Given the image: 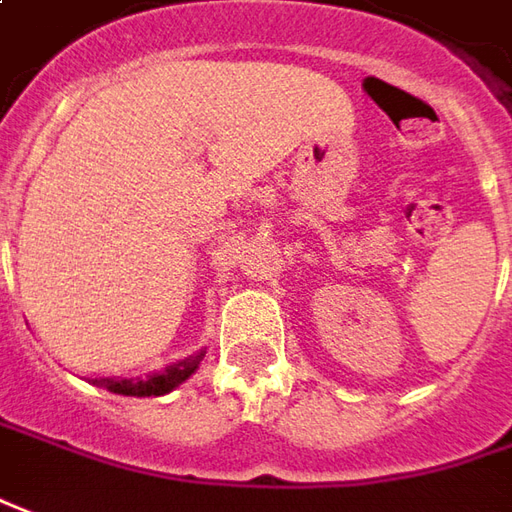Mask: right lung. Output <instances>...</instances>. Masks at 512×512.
I'll return each mask as SVG.
<instances>
[{"label":"right lung","mask_w":512,"mask_h":512,"mask_svg":"<svg viewBox=\"0 0 512 512\" xmlns=\"http://www.w3.org/2000/svg\"><path fill=\"white\" fill-rule=\"evenodd\" d=\"M207 350H198L193 356L182 358L176 364H168L165 370L151 373L148 378H92L95 387H103L114 392V395H131V398H159V395H168L173 389L184 384L190 375L196 373L201 358Z\"/></svg>","instance_id":"right-lung-1"}]
</instances>
